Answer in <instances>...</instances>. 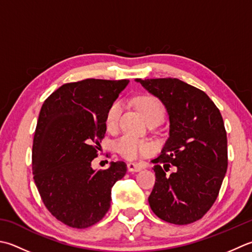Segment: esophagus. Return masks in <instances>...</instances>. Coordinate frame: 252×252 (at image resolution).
Listing matches in <instances>:
<instances>
[{"label": "esophagus", "mask_w": 252, "mask_h": 252, "mask_svg": "<svg viewBox=\"0 0 252 252\" xmlns=\"http://www.w3.org/2000/svg\"><path fill=\"white\" fill-rule=\"evenodd\" d=\"M127 170L130 172H139L142 170V166L139 164H135V162H129V164H127Z\"/></svg>", "instance_id": "34e87169"}]
</instances>
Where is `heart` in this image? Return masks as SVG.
Returning a JSON list of instances; mask_svg holds the SVG:
<instances>
[{"label":"heart","mask_w":252,"mask_h":252,"mask_svg":"<svg viewBox=\"0 0 252 252\" xmlns=\"http://www.w3.org/2000/svg\"><path fill=\"white\" fill-rule=\"evenodd\" d=\"M136 106L143 113L146 121L164 118V107L157 98L153 96H141L136 99ZM122 112V103L115 101L108 109L106 125L109 130H115L119 123ZM116 149L127 159H136L143 155H149L154 150L150 142L144 141L132 134H126L116 143Z\"/></svg>","instance_id":"b5f03b06"}]
</instances>
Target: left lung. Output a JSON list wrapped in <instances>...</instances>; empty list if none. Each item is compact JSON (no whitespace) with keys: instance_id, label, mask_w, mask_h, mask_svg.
<instances>
[{"instance_id":"obj_1","label":"left lung","mask_w":252,"mask_h":252,"mask_svg":"<svg viewBox=\"0 0 252 252\" xmlns=\"http://www.w3.org/2000/svg\"><path fill=\"white\" fill-rule=\"evenodd\" d=\"M158 98L169 119V136L153 159L156 182L149 203L165 221L187 225L213 205L227 170V136L219 108L199 88L178 78H136ZM170 165L175 171L167 175Z\"/></svg>"}]
</instances>
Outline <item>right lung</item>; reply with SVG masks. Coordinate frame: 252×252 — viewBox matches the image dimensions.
Here are the masks:
<instances>
[{"label":"right lung","instance_id":"right-lung-1","mask_svg":"<svg viewBox=\"0 0 252 252\" xmlns=\"http://www.w3.org/2000/svg\"><path fill=\"white\" fill-rule=\"evenodd\" d=\"M129 80L87 78L53 92L41 107L32 144L34 184L49 212L73 228L99 221L110 209L111 188L126 172L125 161L96 170L108 109Z\"/></svg>","mask_w":252,"mask_h":252}]
</instances>
